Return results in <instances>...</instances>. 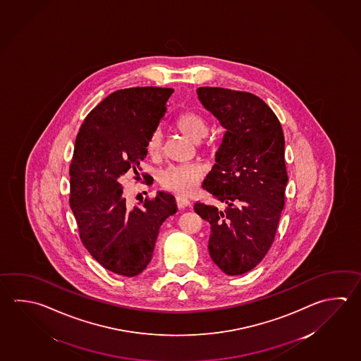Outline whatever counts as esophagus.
Returning a JSON list of instances; mask_svg holds the SVG:
<instances>
[{"label":"esophagus","mask_w":361,"mask_h":361,"mask_svg":"<svg viewBox=\"0 0 361 361\" xmlns=\"http://www.w3.org/2000/svg\"><path fill=\"white\" fill-rule=\"evenodd\" d=\"M176 201H177V206L179 210H182V209L190 204V200L187 197L177 196L176 197Z\"/></svg>","instance_id":"34e87169"}]
</instances>
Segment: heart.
Returning <instances> with one entry per match:
<instances>
[{
    "label": "heart",
    "mask_w": 361,
    "mask_h": 361,
    "mask_svg": "<svg viewBox=\"0 0 361 361\" xmlns=\"http://www.w3.org/2000/svg\"><path fill=\"white\" fill-rule=\"evenodd\" d=\"M174 126L193 141H201L209 133V125L206 119L196 111H184L179 114ZM146 151L149 157H157L161 152V133L159 130L151 132L146 142ZM202 169L196 164L171 165L159 173V183L165 190H173L182 195H188L196 190L202 179Z\"/></svg>",
    "instance_id": "b5f03b06"
}]
</instances>
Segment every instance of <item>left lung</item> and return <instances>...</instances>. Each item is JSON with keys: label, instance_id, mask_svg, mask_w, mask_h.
I'll return each mask as SVG.
<instances>
[{"label": "left lung", "instance_id": "left-lung-1", "mask_svg": "<svg viewBox=\"0 0 361 361\" xmlns=\"http://www.w3.org/2000/svg\"><path fill=\"white\" fill-rule=\"evenodd\" d=\"M197 94L225 133L202 185L217 204L197 202L193 209L210 223L211 259L226 275H243L275 240L288 183L283 132L255 94L207 86Z\"/></svg>", "mask_w": 361, "mask_h": 361}]
</instances>
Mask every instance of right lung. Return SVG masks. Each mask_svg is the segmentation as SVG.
I'll return each mask as SVG.
<instances>
[{
	"mask_svg": "<svg viewBox=\"0 0 361 361\" xmlns=\"http://www.w3.org/2000/svg\"><path fill=\"white\" fill-rule=\"evenodd\" d=\"M173 92L145 86L111 92L86 116L75 141L70 206L80 239L95 261L117 275L133 277L147 267L161 224L177 212L176 198L166 192L131 209L121 184L127 173L140 179L147 138Z\"/></svg>",
	"mask_w": 361,
	"mask_h": 361,
	"instance_id": "add662e5",
	"label": "right lung"
}]
</instances>
